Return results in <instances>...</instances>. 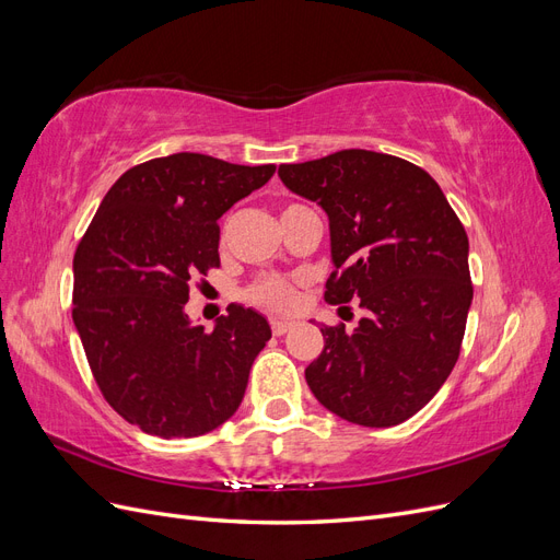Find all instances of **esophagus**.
Segmentation results:
<instances>
[{
    "mask_svg": "<svg viewBox=\"0 0 560 560\" xmlns=\"http://www.w3.org/2000/svg\"><path fill=\"white\" fill-rule=\"evenodd\" d=\"M294 327V322H290V319H278V317H273L270 319V329H273V334L276 336H282V334H287Z\"/></svg>",
    "mask_w": 560,
    "mask_h": 560,
    "instance_id": "obj_1",
    "label": "esophagus"
}]
</instances>
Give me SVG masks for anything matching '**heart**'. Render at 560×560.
I'll use <instances>...</instances> for the list:
<instances>
[{"label":"heart","instance_id":"1","mask_svg":"<svg viewBox=\"0 0 560 560\" xmlns=\"http://www.w3.org/2000/svg\"><path fill=\"white\" fill-rule=\"evenodd\" d=\"M296 208V206H290ZM284 208V210H290ZM247 299L257 306H264L276 313H290L296 308V287L292 280L280 278V276H264L254 282L247 290Z\"/></svg>","mask_w":560,"mask_h":560}]
</instances>
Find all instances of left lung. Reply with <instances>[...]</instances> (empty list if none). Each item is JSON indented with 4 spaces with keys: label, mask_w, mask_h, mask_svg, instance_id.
Returning <instances> with one entry per match:
<instances>
[{
    "label": "left lung",
    "mask_w": 560,
    "mask_h": 560,
    "mask_svg": "<svg viewBox=\"0 0 560 560\" xmlns=\"http://www.w3.org/2000/svg\"><path fill=\"white\" fill-rule=\"evenodd\" d=\"M282 184L327 212L329 303L360 301L352 331L327 327L306 369L317 401L354 425L393 428L453 371L471 306L469 241L422 167L366 149L280 165Z\"/></svg>",
    "instance_id": "left-lung-1"
}]
</instances>
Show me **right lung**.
I'll return each instance as SVG.
<instances>
[{
	"label": "right lung",
	"mask_w": 560,
	"mask_h": 560,
	"mask_svg": "<svg viewBox=\"0 0 560 560\" xmlns=\"http://www.w3.org/2000/svg\"><path fill=\"white\" fill-rule=\"evenodd\" d=\"M273 173L189 151L151 159L116 179L77 247L72 319L95 383L147 434L200 436L238 411L268 319L233 303L208 334L184 306L219 266L217 219Z\"/></svg>",
	"instance_id": "right-lung-1"
}]
</instances>
